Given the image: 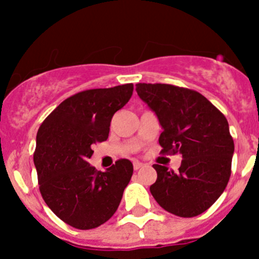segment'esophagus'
Listing matches in <instances>:
<instances>
[{
	"mask_svg": "<svg viewBox=\"0 0 259 259\" xmlns=\"http://www.w3.org/2000/svg\"><path fill=\"white\" fill-rule=\"evenodd\" d=\"M143 166H144V164L140 163V161H137V160L134 161V170H139V169L143 168Z\"/></svg>",
	"mask_w": 259,
	"mask_h": 259,
	"instance_id": "esophagus-1",
	"label": "esophagus"
}]
</instances>
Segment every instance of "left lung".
Instances as JSON below:
<instances>
[{"label": "left lung", "instance_id": "8db88e82", "mask_svg": "<svg viewBox=\"0 0 259 259\" xmlns=\"http://www.w3.org/2000/svg\"><path fill=\"white\" fill-rule=\"evenodd\" d=\"M139 98L156 115L163 153L182 154L177 173L154 164L150 193L169 213L190 218L221 197L231 177L234 143L226 116L202 94L166 83H137Z\"/></svg>", "mask_w": 259, "mask_h": 259}]
</instances>
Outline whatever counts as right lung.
Listing matches in <instances>:
<instances>
[{
  "label": "right lung",
  "instance_id": "obj_1",
  "mask_svg": "<svg viewBox=\"0 0 259 259\" xmlns=\"http://www.w3.org/2000/svg\"><path fill=\"white\" fill-rule=\"evenodd\" d=\"M133 83L81 91L62 101L44 120L33 163L44 200L61 221L93 229L113 217L133 176L120 159L105 171L88 163L93 145L108 139L113 115L130 100Z\"/></svg>",
  "mask_w": 259,
  "mask_h": 259
}]
</instances>
